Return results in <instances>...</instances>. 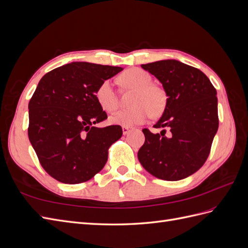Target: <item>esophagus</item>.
<instances>
[{"label": "esophagus", "instance_id": "esophagus-1", "mask_svg": "<svg viewBox=\"0 0 248 248\" xmlns=\"http://www.w3.org/2000/svg\"><path fill=\"white\" fill-rule=\"evenodd\" d=\"M122 130H123V134H128V133L132 130V128H131V127L123 126V127H122Z\"/></svg>", "mask_w": 248, "mask_h": 248}]
</instances>
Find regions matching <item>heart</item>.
Segmentation results:
<instances>
[{"label": "heart", "instance_id": "obj_1", "mask_svg": "<svg viewBox=\"0 0 248 248\" xmlns=\"http://www.w3.org/2000/svg\"><path fill=\"white\" fill-rule=\"evenodd\" d=\"M121 81L127 88L136 89L132 96V108L116 111L109 118L112 124L131 127L146 122L153 116L161 115L167 107V94L163 89L152 84V77L140 68L124 71ZM95 98L106 111H114L118 108V97L110 79L103 80L97 88Z\"/></svg>", "mask_w": 248, "mask_h": 248}]
</instances>
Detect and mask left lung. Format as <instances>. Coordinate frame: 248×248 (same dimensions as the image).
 I'll use <instances>...</instances> for the list:
<instances>
[{
	"mask_svg": "<svg viewBox=\"0 0 248 248\" xmlns=\"http://www.w3.org/2000/svg\"><path fill=\"white\" fill-rule=\"evenodd\" d=\"M161 82L167 107L153 127L166 135L142 129L145 142L139 160L150 174L177 181L194 174L206 162L218 129L216 90L205 73L176 60L142 64Z\"/></svg>",
	"mask_w": 248,
	"mask_h": 248,
	"instance_id": "left-lung-1",
	"label": "left lung"
}]
</instances>
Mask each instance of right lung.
<instances>
[{"mask_svg": "<svg viewBox=\"0 0 248 248\" xmlns=\"http://www.w3.org/2000/svg\"><path fill=\"white\" fill-rule=\"evenodd\" d=\"M121 67L73 62L47 72L29 102V140L41 167L66 184L92 179L106 166L108 148L122 137L120 125L98 128L108 119L96 101L103 80Z\"/></svg>", "mask_w": 248, "mask_h": 248, "instance_id": "add662e5", "label": "right lung"}]
</instances>
